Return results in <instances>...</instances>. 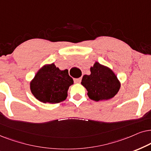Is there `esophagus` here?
I'll return each mask as SVG.
<instances>
[{"instance_id": "34e87169", "label": "esophagus", "mask_w": 151, "mask_h": 151, "mask_svg": "<svg viewBox=\"0 0 151 151\" xmlns=\"http://www.w3.org/2000/svg\"><path fill=\"white\" fill-rule=\"evenodd\" d=\"M74 83H80L81 81V78H78V79H74Z\"/></svg>"}]
</instances>
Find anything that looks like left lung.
<instances>
[{
	"mask_svg": "<svg viewBox=\"0 0 151 151\" xmlns=\"http://www.w3.org/2000/svg\"><path fill=\"white\" fill-rule=\"evenodd\" d=\"M90 75H83L81 80L90 99L95 101L108 100L117 94L121 84L111 69L95 62L90 68Z\"/></svg>",
	"mask_w": 151,
	"mask_h": 151,
	"instance_id": "1",
	"label": "left lung"
}]
</instances>
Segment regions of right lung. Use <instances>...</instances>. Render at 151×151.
Here are the masks:
<instances>
[{
	"instance_id": "obj_1",
	"label": "right lung",
	"mask_w": 151,
	"mask_h": 151,
	"mask_svg": "<svg viewBox=\"0 0 151 151\" xmlns=\"http://www.w3.org/2000/svg\"><path fill=\"white\" fill-rule=\"evenodd\" d=\"M74 83L68 70H61L55 63L43 66L30 82L32 93L43 103L57 104L68 96V88Z\"/></svg>"
}]
</instances>
